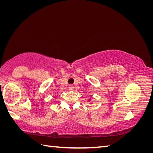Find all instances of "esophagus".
Returning <instances> with one entry per match:
<instances>
[{
	"label": "esophagus",
	"instance_id": "34e87169",
	"mask_svg": "<svg viewBox=\"0 0 153 153\" xmlns=\"http://www.w3.org/2000/svg\"><path fill=\"white\" fill-rule=\"evenodd\" d=\"M68 87H69V90H73V86L72 85H69Z\"/></svg>",
	"mask_w": 153,
	"mask_h": 153
}]
</instances>
